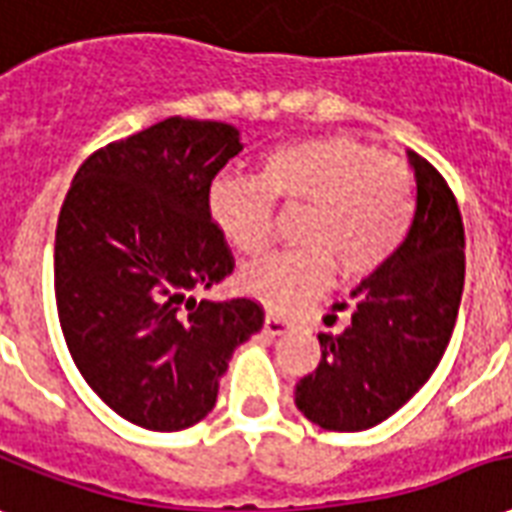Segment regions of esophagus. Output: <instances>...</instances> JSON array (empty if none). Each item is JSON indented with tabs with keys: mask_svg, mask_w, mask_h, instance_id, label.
<instances>
[{
	"mask_svg": "<svg viewBox=\"0 0 512 512\" xmlns=\"http://www.w3.org/2000/svg\"><path fill=\"white\" fill-rule=\"evenodd\" d=\"M263 331H266L268 336H282V333L290 331V323H287L285 317H279V314H266Z\"/></svg>",
	"mask_w": 512,
	"mask_h": 512,
	"instance_id": "esophagus-1",
	"label": "esophagus"
}]
</instances>
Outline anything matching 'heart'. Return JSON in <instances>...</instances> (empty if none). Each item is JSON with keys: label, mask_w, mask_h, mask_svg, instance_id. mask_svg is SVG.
<instances>
[{"label": "heart", "mask_w": 512, "mask_h": 512, "mask_svg": "<svg viewBox=\"0 0 512 512\" xmlns=\"http://www.w3.org/2000/svg\"><path fill=\"white\" fill-rule=\"evenodd\" d=\"M274 203L304 206L301 249L249 263L238 287L271 312L293 314L328 290L333 266L361 279L399 252L415 217V181L372 143L323 135L271 151L255 179L217 176L206 195L211 225L241 255L268 244Z\"/></svg>", "instance_id": "b5f03b06"}]
</instances>
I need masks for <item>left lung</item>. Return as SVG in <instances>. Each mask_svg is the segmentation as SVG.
<instances>
[{
  "label": "left lung",
  "instance_id": "obj_1",
  "mask_svg": "<svg viewBox=\"0 0 512 512\" xmlns=\"http://www.w3.org/2000/svg\"><path fill=\"white\" fill-rule=\"evenodd\" d=\"M418 198L399 252L355 287L342 333H317L320 363L295 407L325 431L372 429L426 385L445 355L464 290V225L439 170L410 151Z\"/></svg>",
  "mask_w": 512,
  "mask_h": 512
}]
</instances>
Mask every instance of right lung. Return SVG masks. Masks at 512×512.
<instances>
[{
  "instance_id": "obj_1",
  "label": "right lung",
  "mask_w": 512,
  "mask_h": 512,
  "mask_svg": "<svg viewBox=\"0 0 512 512\" xmlns=\"http://www.w3.org/2000/svg\"><path fill=\"white\" fill-rule=\"evenodd\" d=\"M241 149L233 124L170 116L94 151L59 211L64 342L89 388L140 429L206 418L233 350L263 328L257 301L192 298L236 266L206 195Z\"/></svg>"
}]
</instances>
